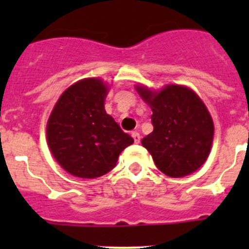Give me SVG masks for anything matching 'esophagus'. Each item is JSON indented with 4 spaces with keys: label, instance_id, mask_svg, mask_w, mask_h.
<instances>
[{
    "label": "esophagus",
    "instance_id": "1",
    "mask_svg": "<svg viewBox=\"0 0 249 249\" xmlns=\"http://www.w3.org/2000/svg\"><path fill=\"white\" fill-rule=\"evenodd\" d=\"M132 137H133V141H135V143H140L141 141V136L137 131L132 132Z\"/></svg>",
    "mask_w": 249,
    "mask_h": 249
}]
</instances>
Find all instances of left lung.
Instances as JSON below:
<instances>
[{
  "label": "left lung",
  "mask_w": 249,
  "mask_h": 249,
  "mask_svg": "<svg viewBox=\"0 0 249 249\" xmlns=\"http://www.w3.org/2000/svg\"><path fill=\"white\" fill-rule=\"evenodd\" d=\"M152 109L153 132L142 140L160 172L173 178L188 176L206 162L214 126L201 98L184 86L168 85L160 92L136 87Z\"/></svg>",
  "instance_id": "obj_1"
}]
</instances>
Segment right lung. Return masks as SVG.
Segmentation results:
<instances>
[{
	"mask_svg": "<svg viewBox=\"0 0 249 249\" xmlns=\"http://www.w3.org/2000/svg\"><path fill=\"white\" fill-rule=\"evenodd\" d=\"M107 92L100 78L78 81L61 94L48 118V146L59 166L72 176L106 175L116 166L121 152L133 143L106 113Z\"/></svg>",
	"mask_w": 249,
	"mask_h": 249,
	"instance_id": "1",
	"label": "right lung"
}]
</instances>
